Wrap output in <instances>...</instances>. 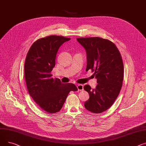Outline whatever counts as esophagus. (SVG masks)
I'll use <instances>...</instances> for the list:
<instances>
[{
    "mask_svg": "<svg viewBox=\"0 0 146 146\" xmlns=\"http://www.w3.org/2000/svg\"><path fill=\"white\" fill-rule=\"evenodd\" d=\"M76 87H77V88H78V91H82L84 90V86L82 84H77Z\"/></svg>",
    "mask_w": 146,
    "mask_h": 146,
    "instance_id": "34e87169",
    "label": "esophagus"
}]
</instances>
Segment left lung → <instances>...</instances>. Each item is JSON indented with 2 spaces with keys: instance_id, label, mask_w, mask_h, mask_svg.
I'll return each mask as SVG.
<instances>
[{
  "instance_id": "1",
  "label": "left lung",
  "mask_w": 146,
  "mask_h": 146,
  "mask_svg": "<svg viewBox=\"0 0 146 146\" xmlns=\"http://www.w3.org/2000/svg\"><path fill=\"white\" fill-rule=\"evenodd\" d=\"M86 50V71L91 70L97 78L96 89L85 85L90 98L84 107L93 113H101L112 106L121 91L124 78V65L116 45L108 39L100 37L78 38Z\"/></svg>"
}]
</instances>
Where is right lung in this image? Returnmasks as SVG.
Returning a JSON list of instances; mask_svg holds the SVG:
<instances>
[{
    "instance_id": "right-lung-1",
    "label": "right lung",
    "mask_w": 146,
    "mask_h": 146,
    "mask_svg": "<svg viewBox=\"0 0 146 146\" xmlns=\"http://www.w3.org/2000/svg\"><path fill=\"white\" fill-rule=\"evenodd\" d=\"M70 39L56 35L40 38L32 45L26 57L25 78L29 95L50 114L61 110L70 92L78 90L74 84H62L51 74L59 48Z\"/></svg>"
}]
</instances>
